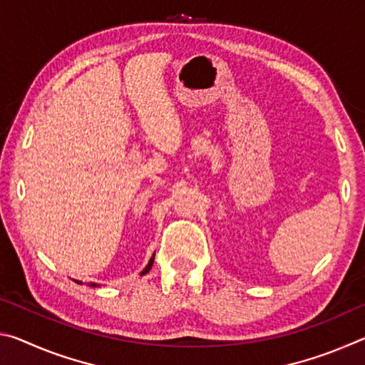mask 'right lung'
I'll return each mask as SVG.
<instances>
[{
	"label": "right lung",
	"instance_id": "1",
	"mask_svg": "<svg viewBox=\"0 0 365 365\" xmlns=\"http://www.w3.org/2000/svg\"><path fill=\"white\" fill-rule=\"evenodd\" d=\"M153 261H154V257H151V259H150V262H148V265L145 267V270L141 272V275H145V274H148V272H150V269L153 267ZM76 282H77V283H80L78 280H76ZM91 287H93V285H91Z\"/></svg>",
	"mask_w": 365,
	"mask_h": 365
}]
</instances>
